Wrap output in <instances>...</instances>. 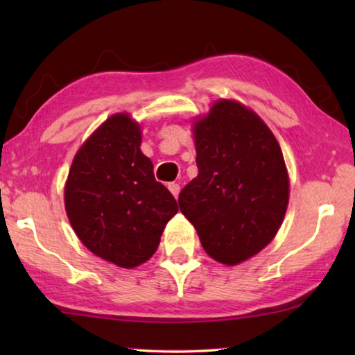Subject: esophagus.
<instances>
[{
    "instance_id": "obj_1",
    "label": "esophagus",
    "mask_w": 355,
    "mask_h": 355,
    "mask_svg": "<svg viewBox=\"0 0 355 355\" xmlns=\"http://www.w3.org/2000/svg\"><path fill=\"white\" fill-rule=\"evenodd\" d=\"M167 188H169V191L172 192L173 197H178V192H180V184L178 183H169Z\"/></svg>"
}]
</instances>
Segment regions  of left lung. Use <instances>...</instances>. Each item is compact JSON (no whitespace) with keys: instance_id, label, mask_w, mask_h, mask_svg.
Segmentation results:
<instances>
[{"instance_id":"obj_1","label":"left lung","mask_w":355,"mask_h":355,"mask_svg":"<svg viewBox=\"0 0 355 355\" xmlns=\"http://www.w3.org/2000/svg\"><path fill=\"white\" fill-rule=\"evenodd\" d=\"M199 175L178 196L213 260H249L272 241L290 200L284 153L264 120L236 100L219 98L192 120Z\"/></svg>"}]
</instances>
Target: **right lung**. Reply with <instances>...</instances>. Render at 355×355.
I'll use <instances>...</instances> for the list:
<instances>
[{"instance_id": "1", "label": "right lung", "mask_w": 355, "mask_h": 355, "mask_svg": "<svg viewBox=\"0 0 355 355\" xmlns=\"http://www.w3.org/2000/svg\"><path fill=\"white\" fill-rule=\"evenodd\" d=\"M141 142V125L128 112L112 114L78 148L64 186L65 213L80 241L125 269L152 258L178 211Z\"/></svg>"}]
</instances>
